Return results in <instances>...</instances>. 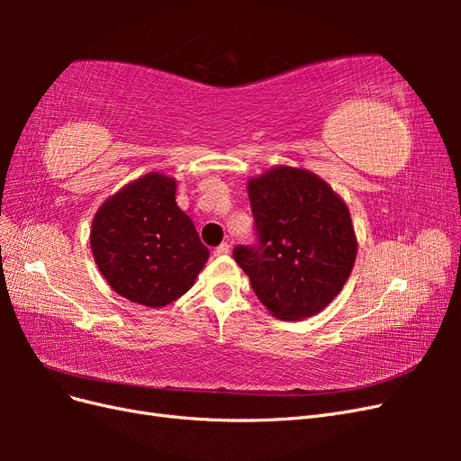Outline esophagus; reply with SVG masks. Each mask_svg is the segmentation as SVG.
<instances>
[{"mask_svg":"<svg viewBox=\"0 0 461 461\" xmlns=\"http://www.w3.org/2000/svg\"><path fill=\"white\" fill-rule=\"evenodd\" d=\"M230 252V244L229 242H222L215 248V256H227Z\"/></svg>","mask_w":461,"mask_h":461,"instance_id":"obj_1","label":"esophagus"}]
</instances>
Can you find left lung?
I'll return each instance as SVG.
<instances>
[{
	"mask_svg": "<svg viewBox=\"0 0 461 461\" xmlns=\"http://www.w3.org/2000/svg\"><path fill=\"white\" fill-rule=\"evenodd\" d=\"M256 244L232 249L259 302L278 319L319 313L352 273L357 242L350 212L310 171L275 167L248 183Z\"/></svg>",
	"mask_w": 461,
	"mask_h": 461,
	"instance_id": "left-lung-1",
	"label": "left lung"
}]
</instances>
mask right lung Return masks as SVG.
I'll use <instances>...</instances> for the list:
<instances>
[{"instance_id": "obj_1", "label": "right lung", "mask_w": 461, "mask_h": 461, "mask_svg": "<svg viewBox=\"0 0 461 461\" xmlns=\"http://www.w3.org/2000/svg\"><path fill=\"white\" fill-rule=\"evenodd\" d=\"M175 188L173 178L149 173L111 196L92 222V254L109 286L149 308L188 292L209 258Z\"/></svg>"}]
</instances>
